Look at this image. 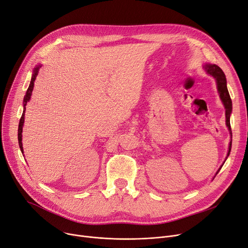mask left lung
<instances>
[{
	"instance_id": "8db88e82",
	"label": "left lung",
	"mask_w": 248,
	"mask_h": 248,
	"mask_svg": "<svg viewBox=\"0 0 248 248\" xmlns=\"http://www.w3.org/2000/svg\"><path fill=\"white\" fill-rule=\"evenodd\" d=\"M203 69L206 71L207 74H209L210 76H212L214 79H215V81H216L217 91H218V93H219L220 99H221V101H222L223 106H224V108H225V119H226L225 123H226V126L228 127V131H229L230 136H231L230 115H231V112H232V101H231V98H230V95H229V93H228V89H227V81H226L225 74L222 71V69H221L219 66H217L216 64L205 63V64H203ZM231 141L232 140H230V142H229L228 152H227V155H226V158H225V161L228 158V155H229L230 151H231V144H232ZM225 161L223 162V164L225 163ZM223 164L220 166V168L218 169V171L216 172L215 176L218 174V172L220 171V169L222 168ZM215 176L213 177V179L215 178Z\"/></svg>"
}]
</instances>
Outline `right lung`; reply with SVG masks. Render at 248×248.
<instances>
[{"label":"right lung","instance_id":"right-lung-1","mask_svg":"<svg viewBox=\"0 0 248 248\" xmlns=\"http://www.w3.org/2000/svg\"><path fill=\"white\" fill-rule=\"evenodd\" d=\"M42 67L41 64L39 65H36V67L34 68L33 70V74H32V77H31V81H30V84H29V87L27 89V93H26L25 96H24V101H23V113H22V116L20 119V123H19V128H18V140H19V146H20V149H21V152L22 154L24 153L23 151V144H22V133H23V125H24V121H25V110H26V106H27V102L30 100L31 98V95H32V91H33V88H34V82H35V79L36 77L38 75V72H39V69H40Z\"/></svg>","mask_w":248,"mask_h":248}]
</instances>
